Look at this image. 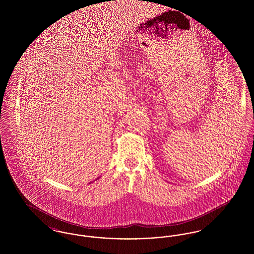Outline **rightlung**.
Segmentation results:
<instances>
[{
  "mask_svg": "<svg viewBox=\"0 0 254 254\" xmlns=\"http://www.w3.org/2000/svg\"><path fill=\"white\" fill-rule=\"evenodd\" d=\"M98 179H99V178H98Z\"/></svg>",
  "mask_w": 254,
  "mask_h": 254,
  "instance_id": "right-lung-1",
  "label": "right lung"
}]
</instances>
